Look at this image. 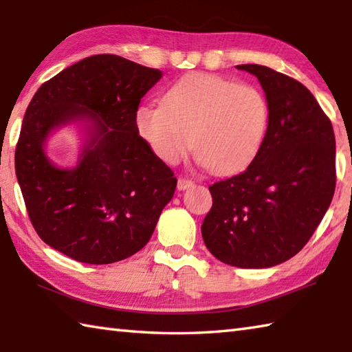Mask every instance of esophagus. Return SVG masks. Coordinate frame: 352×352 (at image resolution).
<instances>
[{"mask_svg": "<svg viewBox=\"0 0 352 352\" xmlns=\"http://www.w3.org/2000/svg\"><path fill=\"white\" fill-rule=\"evenodd\" d=\"M195 186V183H193L192 180H189V178H178V183H177V188L178 190H186L189 188H193Z\"/></svg>", "mask_w": 352, "mask_h": 352, "instance_id": "34e87169", "label": "esophagus"}]
</instances>
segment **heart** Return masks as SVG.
Segmentation results:
<instances>
[{
  "label": "heart",
  "instance_id": "heart-1",
  "mask_svg": "<svg viewBox=\"0 0 352 352\" xmlns=\"http://www.w3.org/2000/svg\"><path fill=\"white\" fill-rule=\"evenodd\" d=\"M269 102L254 85L212 74H192L172 85L163 102L140 104L139 136L164 163L175 164L192 146L218 174H233L256 159L269 130Z\"/></svg>",
  "mask_w": 352,
  "mask_h": 352
}]
</instances>
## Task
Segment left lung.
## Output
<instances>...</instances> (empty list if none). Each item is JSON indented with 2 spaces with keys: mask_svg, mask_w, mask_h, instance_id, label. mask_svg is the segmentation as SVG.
Here are the masks:
<instances>
[{
  "mask_svg": "<svg viewBox=\"0 0 352 352\" xmlns=\"http://www.w3.org/2000/svg\"><path fill=\"white\" fill-rule=\"evenodd\" d=\"M256 76L271 110L269 130L250 166L216 182L201 233L213 256L237 267H271L300 252L331 204L336 139L331 121L300 81L261 65Z\"/></svg>",
  "mask_w": 352,
  "mask_h": 352,
  "instance_id": "obj_1",
  "label": "left lung"
}]
</instances>
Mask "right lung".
Segmentation results:
<instances>
[{"label":"right lung","mask_w":352,"mask_h":352,"mask_svg":"<svg viewBox=\"0 0 352 352\" xmlns=\"http://www.w3.org/2000/svg\"><path fill=\"white\" fill-rule=\"evenodd\" d=\"M162 78L113 54H96L45 81L28 104L14 170L36 233L81 263L109 265L144 248L174 197L177 178L139 136L134 115ZM86 120L88 140L74 170L44 154L47 134Z\"/></svg>","instance_id":"obj_1"}]
</instances>
